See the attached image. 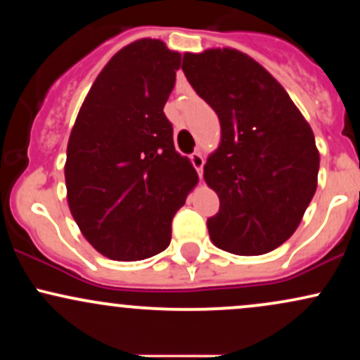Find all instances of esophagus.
<instances>
[{
    "label": "esophagus",
    "instance_id": "esophagus-1",
    "mask_svg": "<svg viewBox=\"0 0 360 360\" xmlns=\"http://www.w3.org/2000/svg\"><path fill=\"white\" fill-rule=\"evenodd\" d=\"M189 159H191V164L194 166V169L198 171V176L203 177V166H205L203 154H201V152H193V154L189 155Z\"/></svg>",
    "mask_w": 360,
    "mask_h": 360
}]
</instances>
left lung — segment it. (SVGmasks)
<instances>
[{
  "label": "left lung",
  "instance_id": "1",
  "mask_svg": "<svg viewBox=\"0 0 360 360\" xmlns=\"http://www.w3.org/2000/svg\"><path fill=\"white\" fill-rule=\"evenodd\" d=\"M183 71L221 127L220 147L205 164L206 184L220 198L206 221L212 242L237 255L278 249L316 191L311 128L283 86L235 49L184 53Z\"/></svg>",
  "mask_w": 360,
  "mask_h": 360
}]
</instances>
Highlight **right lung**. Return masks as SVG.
<instances>
[{
  "mask_svg": "<svg viewBox=\"0 0 360 360\" xmlns=\"http://www.w3.org/2000/svg\"><path fill=\"white\" fill-rule=\"evenodd\" d=\"M181 56L142 39L111 57L91 86L71 131L65 186L91 245L113 260L167 249L171 223L198 174L164 115Z\"/></svg>",
  "mask_w": 360,
  "mask_h": 360,
  "instance_id": "1",
  "label": "right lung"
}]
</instances>
